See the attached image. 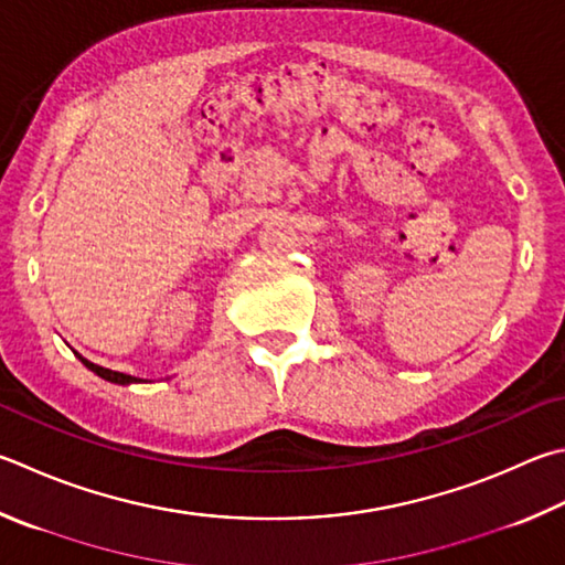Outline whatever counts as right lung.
Wrapping results in <instances>:
<instances>
[{"instance_id":"right-lung-1","label":"right lung","mask_w":565,"mask_h":565,"mask_svg":"<svg viewBox=\"0 0 565 565\" xmlns=\"http://www.w3.org/2000/svg\"><path fill=\"white\" fill-rule=\"evenodd\" d=\"M78 355V353H76ZM81 363H84L88 371H94L98 377H104V381L108 383H116V385H130V383H148V381H140V377H132V375H126V373H118V371H108V367H100L96 363L86 361L84 355H78Z\"/></svg>"}]
</instances>
